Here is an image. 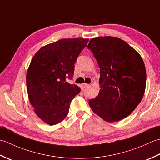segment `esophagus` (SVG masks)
Wrapping results in <instances>:
<instances>
[{
	"label": "esophagus",
	"mask_w": 160,
	"mask_h": 160,
	"mask_svg": "<svg viewBox=\"0 0 160 160\" xmlns=\"http://www.w3.org/2000/svg\"><path fill=\"white\" fill-rule=\"evenodd\" d=\"M89 86H90V85L88 84V83H83L82 85V87L83 88H88Z\"/></svg>",
	"instance_id": "obj_1"
}]
</instances>
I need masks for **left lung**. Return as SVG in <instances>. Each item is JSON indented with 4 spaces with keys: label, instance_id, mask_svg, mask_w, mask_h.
Wrapping results in <instances>:
<instances>
[{
    "label": "left lung",
    "instance_id": "1",
    "mask_svg": "<svg viewBox=\"0 0 160 160\" xmlns=\"http://www.w3.org/2000/svg\"><path fill=\"white\" fill-rule=\"evenodd\" d=\"M100 68L101 89L89 100L92 111L108 122L124 119L141 102L146 72L144 61L134 48L112 37L92 38L88 45Z\"/></svg>",
    "mask_w": 160,
    "mask_h": 160
}]
</instances>
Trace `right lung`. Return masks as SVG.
<instances>
[{
    "label": "right lung",
    "mask_w": 160,
    "mask_h": 160,
    "mask_svg": "<svg viewBox=\"0 0 160 160\" xmlns=\"http://www.w3.org/2000/svg\"><path fill=\"white\" fill-rule=\"evenodd\" d=\"M88 39L63 38L42 47L31 61L26 75L28 97L37 116L49 125L66 118L70 105L81 91L70 84L74 63Z\"/></svg>",
    "instance_id": "right-lung-1"
}]
</instances>
